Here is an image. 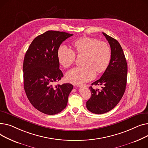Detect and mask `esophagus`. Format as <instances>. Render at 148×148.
Here are the masks:
<instances>
[{
	"label": "esophagus",
	"mask_w": 148,
	"mask_h": 148,
	"mask_svg": "<svg viewBox=\"0 0 148 148\" xmlns=\"http://www.w3.org/2000/svg\"><path fill=\"white\" fill-rule=\"evenodd\" d=\"M77 86H79V87H86V84H81V85H76Z\"/></svg>",
	"instance_id": "1"
}]
</instances>
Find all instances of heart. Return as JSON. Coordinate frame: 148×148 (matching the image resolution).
<instances>
[{
	"mask_svg": "<svg viewBox=\"0 0 148 148\" xmlns=\"http://www.w3.org/2000/svg\"><path fill=\"white\" fill-rule=\"evenodd\" d=\"M74 51L66 45H61L57 52L60 64L70 67L75 62L76 54H84V66L76 67L66 74L67 82L79 84L94 79L95 71L101 73L106 71L111 59V49L108 43L97 39L83 37L73 43Z\"/></svg>",
	"mask_w": 148,
	"mask_h": 148,
	"instance_id": "obj_1",
	"label": "heart"
}]
</instances>
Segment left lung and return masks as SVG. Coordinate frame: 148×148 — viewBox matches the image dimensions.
I'll list each match as a JSON object with an SVG mask.
<instances>
[{
  "label": "left lung",
  "instance_id": "left-lung-1",
  "mask_svg": "<svg viewBox=\"0 0 148 148\" xmlns=\"http://www.w3.org/2000/svg\"><path fill=\"white\" fill-rule=\"evenodd\" d=\"M111 49L110 63L101 77L92 85H101L100 90L90 86V99L86 101L87 109L93 114H102L114 109L124 94L127 76V63L119 43L103 33Z\"/></svg>",
  "mask_w": 148,
  "mask_h": 148
}]
</instances>
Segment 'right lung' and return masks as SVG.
I'll use <instances>...</instances> for the list:
<instances>
[{
	"label": "right lung",
	"mask_w": 148,
	"mask_h": 148,
	"mask_svg": "<svg viewBox=\"0 0 148 148\" xmlns=\"http://www.w3.org/2000/svg\"><path fill=\"white\" fill-rule=\"evenodd\" d=\"M72 35L47 31L34 39L25 53L23 66L24 90L33 107L45 114L55 115L65 109L73 88L69 83L53 85L63 76L59 69L58 49Z\"/></svg>",
	"instance_id": "add662e5"
}]
</instances>
